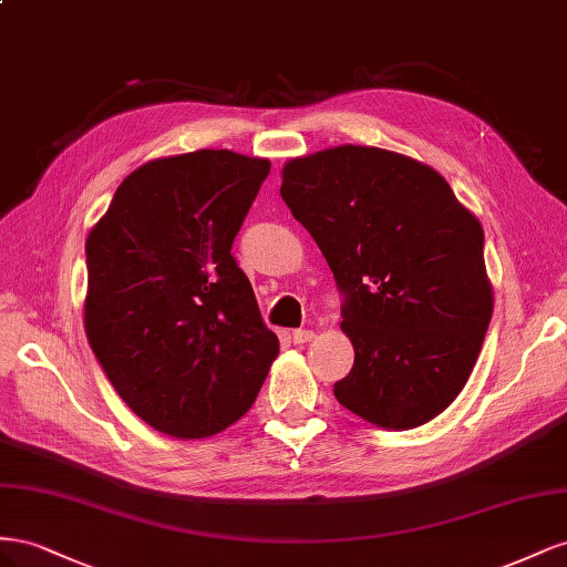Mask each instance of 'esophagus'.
<instances>
[{
    "label": "esophagus",
    "mask_w": 567,
    "mask_h": 567,
    "mask_svg": "<svg viewBox=\"0 0 567 567\" xmlns=\"http://www.w3.org/2000/svg\"><path fill=\"white\" fill-rule=\"evenodd\" d=\"M316 334L311 332V330H295L292 332V339H295V344H306V342H311Z\"/></svg>",
    "instance_id": "esophagus-1"
}]
</instances>
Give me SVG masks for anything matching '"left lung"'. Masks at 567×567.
Returning a JSON list of instances; mask_svg holds the SVG:
<instances>
[{"label": "left lung", "mask_w": 567, "mask_h": 567, "mask_svg": "<svg viewBox=\"0 0 567 567\" xmlns=\"http://www.w3.org/2000/svg\"><path fill=\"white\" fill-rule=\"evenodd\" d=\"M280 194L347 299L353 368L337 401L384 430L430 423L471 378L494 311L477 216L423 161L359 144L289 158Z\"/></svg>", "instance_id": "obj_1"}]
</instances>
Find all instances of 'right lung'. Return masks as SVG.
Segmentation results:
<instances>
[{
  "mask_svg": "<svg viewBox=\"0 0 567 567\" xmlns=\"http://www.w3.org/2000/svg\"><path fill=\"white\" fill-rule=\"evenodd\" d=\"M268 173L230 150L147 161L87 235L90 347L127 406L177 440L237 423L280 353L230 254Z\"/></svg>",
  "mask_w": 567,
  "mask_h": 567,
  "instance_id": "obj_1",
  "label": "right lung"
}]
</instances>
